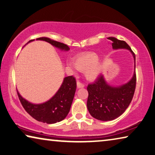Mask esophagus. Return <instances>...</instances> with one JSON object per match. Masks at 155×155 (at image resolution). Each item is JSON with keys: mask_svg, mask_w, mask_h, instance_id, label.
Returning a JSON list of instances; mask_svg holds the SVG:
<instances>
[{"mask_svg": "<svg viewBox=\"0 0 155 155\" xmlns=\"http://www.w3.org/2000/svg\"><path fill=\"white\" fill-rule=\"evenodd\" d=\"M77 88H82V87H84V84H81V83L79 81H77Z\"/></svg>", "mask_w": 155, "mask_h": 155, "instance_id": "obj_1", "label": "esophagus"}]
</instances>
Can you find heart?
<instances>
[{"label": "heart", "instance_id": "obj_1", "mask_svg": "<svg viewBox=\"0 0 155 155\" xmlns=\"http://www.w3.org/2000/svg\"><path fill=\"white\" fill-rule=\"evenodd\" d=\"M98 55L94 52L84 53L77 55L74 63H70L69 66L73 70L85 71V76L87 80L96 79L101 71V67Z\"/></svg>", "mask_w": 155, "mask_h": 155}]
</instances>
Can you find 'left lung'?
Segmentation results:
<instances>
[{"label":"left lung","instance_id":"8db88e82","mask_svg":"<svg viewBox=\"0 0 155 155\" xmlns=\"http://www.w3.org/2000/svg\"><path fill=\"white\" fill-rule=\"evenodd\" d=\"M107 39L112 41L114 49L124 48L131 53L134 60V72L127 83L121 85H110L106 81L104 76L100 75L94 84H89L87 87V110L94 118L101 121L112 120L125 111L132 100L137 84L134 53L124 41L119 40L114 37Z\"/></svg>","mask_w":155,"mask_h":155}]
</instances>
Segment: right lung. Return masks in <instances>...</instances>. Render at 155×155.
Instances as JSON below:
<instances>
[{
  "label": "right lung",
  "mask_w": 155,
  "mask_h": 155,
  "mask_svg": "<svg viewBox=\"0 0 155 155\" xmlns=\"http://www.w3.org/2000/svg\"><path fill=\"white\" fill-rule=\"evenodd\" d=\"M35 40H30L28 42ZM36 40L45 41L61 51H69L68 45L48 38H39ZM27 43V44H28ZM77 88V82L72 76L64 77L62 85L50 100L41 104H33L24 99L17 91L19 100L23 107L30 115L39 122L54 124L61 122L67 117L70 112L71 104Z\"/></svg>",
  "instance_id": "1"
}]
</instances>
